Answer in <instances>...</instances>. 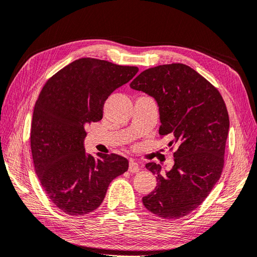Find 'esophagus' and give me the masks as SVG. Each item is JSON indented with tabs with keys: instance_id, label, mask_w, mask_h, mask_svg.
<instances>
[{
	"instance_id": "1",
	"label": "esophagus",
	"mask_w": 257,
	"mask_h": 257,
	"mask_svg": "<svg viewBox=\"0 0 257 257\" xmlns=\"http://www.w3.org/2000/svg\"><path fill=\"white\" fill-rule=\"evenodd\" d=\"M139 170H140L139 164L136 161H134V160H131L130 164H128V172H131V173H137V172H139Z\"/></svg>"
}]
</instances>
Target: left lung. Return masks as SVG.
Instances as JSON below:
<instances>
[{
	"mask_svg": "<svg viewBox=\"0 0 257 257\" xmlns=\"http://www.w3.org/2000/svg\"><path fill=\"white\" fill-rule=\"evenodd\" d=\"M130 86L155 99L159 134L173 138L170 147L177 146L170 171L162 174L160 164H146L158 183L142 202L162 218L186 216L200 206L220 178L230 126L224 101L209 81L181 63L149 68Z\"/></svg>",
	"mask_w": 257,
	"mask_h": 257,
	"instance_id": "obj_1",
	"label": "left lung"
}]
</instances>
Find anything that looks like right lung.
<instances>
[{
	"mask_svg": "<svg viewBox=\"0 0 257 257\" xmlns=\"http://www.w3.org/2000/svg\"><path fill=\"white\" fill-rule=\"evenodd\" d=\"M138 70L82 58L58 71L41 90L30 128L34 166L48 198L64 213L96 210L111 180L127 171L124 157L86 153L85 128L102 119L108 96Z\"/></svg>",
	"mask_w": 257,
	"mask_h": 257,
	"instance_id": "right-lung-1",
	"label": "right lung"
}]
</instances>
